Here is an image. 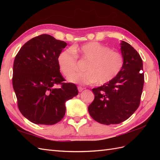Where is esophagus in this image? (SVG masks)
<instances>
[{
	"instance_id": "esophagus-1",
	"label": "esophagus",
	"mask_w": 160,
	"mask_h": 160,
	"mask_svg": "<svg viewBox=\"0 0 160 160\" xmlns=\"http://www.w3.org/2000/svg\"><path fill=\"white\" fill-rule=\"evenodd\" d=\"M78 91H79V92H81V91H82L84 90V88L79 86V87H78Z\"/></svg>"
}]
</instances>
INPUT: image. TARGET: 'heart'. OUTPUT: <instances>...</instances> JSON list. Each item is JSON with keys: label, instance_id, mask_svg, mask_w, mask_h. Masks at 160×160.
<instances>
[{"label": "heart", "instance_id": "heart-1", "mask_svg": "<svg viewBox=\"0 0 160 160\" xmlns=\"http://www.w3.org/2000/svg\"><path fill=\"white\" fill-rule=\"evenodd\" d=\"M77 55L81 59L88 60L85 72L72 75L77 68ZM59 69L70 82L78 84H91L98 82L104 84L111 82L120 73L124 67V60L121 53L98 42H91L72 49L62 51L58 57Z\"/></svg>", "mask_w": 160, "mask_h": 160}]
</instances>
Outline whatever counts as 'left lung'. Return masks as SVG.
<instances>
[{
	"label": "left lung",
	"instance_id": "obj_1",
	"mask_svg": "<svg viewBox=\"0 0 160 160\" xmlns=\"http://www.w3.org/2000/svg\"><path fill=\"white\" fill-rule=\"evenodd\" d=\"M120 50L124 64L120 73L101 87L92 89L95 95L88 111L100 124H117L125 121L138 109L144 82L143 62L140 54L122 41Z\"/></svg>",
	"mask_w": 160,
	"mask_h": 160
}]
</instances>
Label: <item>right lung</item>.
<instances>
[{"label":"right lung","mask_w":160,"mask_h":160,"mask_svg":"<svg viewBox=\"0 0 160 160\" xmlns=\"http://www.w3.org/2000/svg\"><path fill=\"white\" fill-rule=\"evenodd\" d=\"M67 44L42 34L24 45L14 59L12 84L20 113L36 124L52 125L65 114L66 101L78 94L73 83L63 82L58 57ZM58 84L60 88H56Z\"/></svg>","instance_id":"1"}]
</instances>
